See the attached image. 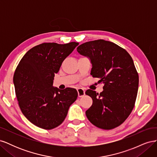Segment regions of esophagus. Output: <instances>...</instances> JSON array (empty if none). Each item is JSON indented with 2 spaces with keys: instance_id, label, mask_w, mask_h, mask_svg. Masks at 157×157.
Returning <instances> with one entry per match:
<instances>
[{
  "instance_id": "obj_1",
  "label": "esophagus",
  "mask_w": 157,
  "mask_h": 157,
  "mask_svg": "<svg viewBox=\"0 0 157 157\" xmlns=\"http://www.w3.org/2000/svg\"><path fill=\"white\" fill-rule=\"evenodd\" d=\"M77 90L78 97H83L84 96V95H85V90L83 88H78Z\"/></svg>"
}]
</instances>
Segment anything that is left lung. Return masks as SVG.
<instances>
[{"instance_id":"obj_1","label":"left lung","mask_w":157,"mask_h":157,"mask_svg":"<svg viewBox=\"0 0 157 157\" xmlns=\"http://www.w3.org/2000/svg\"><path fill=\"white\" fill-rule=\"evenodd\" d=\"M92 64L91 74L103 84V90L85 94L93 103L86 111L90 122L96 126L110 130L121 125L134 107L139 77L132 57L119 46L105 40L85 42L77 48Z\"/></svg>"}]
</instances>
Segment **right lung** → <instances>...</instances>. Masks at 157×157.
<instances>
[{
  "label": "right lung",
  "instance_id": "right-lung-1",
  "mask_svg": "<svg viewBox=\"0 0 157 157\" xmlns=\"http://www.w3.org/2000/svg\"><path fill=\"white\" fill-rule=\"evenodd\" d=\"M78 45L42 43L30 49L19 63L13 78L16 95L21 112L35 126L46 130L58 126L77 99V90H60L53 82L63 60Z\"/></svg>",
  "mask_w": 157,
  "mask_h": 157
}]
</instances>
